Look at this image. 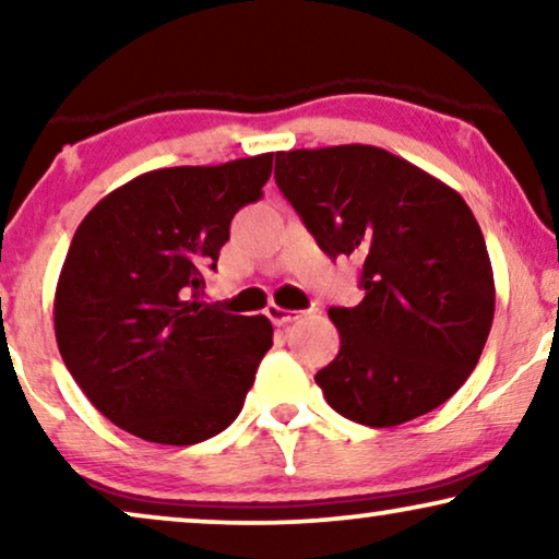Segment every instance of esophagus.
I'll use <instances>...</instances> for the list:
<instances>
[{"label":"esophagus","mask_w":559,"mask_h":559,"mask_svg":"<svg viewBox=\"0 0 559 559\" xmlns=\"http://www.w3.org/2000/svg\"><path fill=\"white\" fill-rule=\"evenodd\" d=\"M266 318H270L274 325H287V323H293V320L302 318V312L280 308V305H270V308H266Z\"/></svg>","instance_id":"1"}]
</instances>
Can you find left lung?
<instances>
[{
	"label": "left lung",
	"mask_w": 559,
	"mask_h": 559,
	"mask_svg": "<svg viewBox=\"0 0 559 559\" xmlns=\"http://www.w3.org/2000/svg\"><path fill=\"white\" fill-rule=\"evenodd\" d=\"M274 180L328 257L364 262V300L328 310L341 333L338 356L316 373L328 404L394 427L448 402L476 369L496 308L461 193L371 144L277 152Z\"/></svg>",
	"instance_id": "8db88e82"
}]
</instances>
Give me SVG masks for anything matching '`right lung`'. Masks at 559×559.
I'll return each instance as SVG.
<instances>
[{"instance_id":"1","label":"right lung","mask_w":559,"mask_h":559,"mask_svg":"<svg viewBox=\"0 0 559 559\" xmlns=\"http://www.w3.org/2000/svg\"><path fill=\"white\" fill-rule=\"evenodd\" d=\"M274 152L144 173L75 228L56 287L60 356L91 404L159 445H195L239 417L272 348L264 316L201 302L234 213L262 198Z\"/></svg>"}]
</instances>
